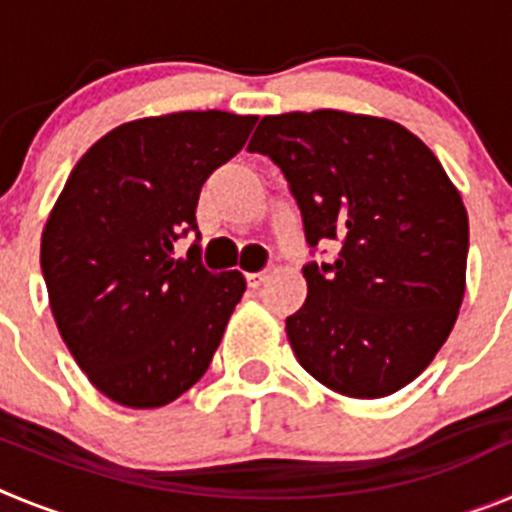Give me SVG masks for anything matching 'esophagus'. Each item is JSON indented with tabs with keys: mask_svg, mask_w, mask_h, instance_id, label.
Masks as SVG:
<instances>
[{
	"mask_svg": "<svg viewBox=\"0 0 512 512\" xmlns=\"http://www.w3.org/2000/svg\"><path fill=\"white\" fill-rule=\"evenodd\" d=\"M266 279V271H253V274H246V282L251 289H259Z\"/></svg>",
	"mask_w": 512,
	"mask_h": 512,
	"instance_id": "34e87169",
	"label": "esophagus"
}]
</instances>
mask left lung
Returning <instances> with one entry per match:
<instances>
[{
    "label": "left lung",
    "instance_id": "obj_1",
    "mask_svg": "<svg viewBox=\"0 0 512 512\" xmlns=\"http://www.w3.org/2000/svg\"><path fill=\"white\" fill-rule=\"evenodd\" d=\"M282 169L307 246V300L287 338L307 374L359 400L413 382L446 343L467 287L469 217L441 161L384 117L269 115L248 143Z\"/></svg>",
    "mask_w": 512,
    "mask_h": 512
}]
</instances>
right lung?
<instances>
[{
    "instance_id": "right-lung-1",
    "label": "right lung",
    "mask_w": 512,
    "mask_h": 512,
    "mask_svg": "<svg viewBox=\"0 0 512 512\" xmlns=\"http://www.w3.org/2000/svg\"><path fill=\"white\" fill-rule=\"evenodd\" d=\"M256 120L207 110L125 122L79 158L48 215L40 269L58 333L117 405L174 402L223 341L246 279L207 271L197 243L174 259V243L197 233L202 184Z\"/></svg>"
}]
</instances>
